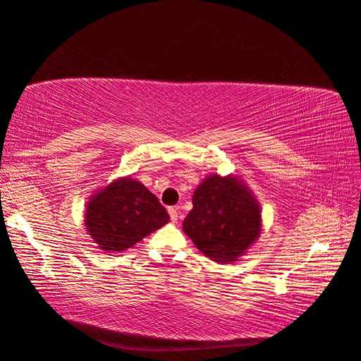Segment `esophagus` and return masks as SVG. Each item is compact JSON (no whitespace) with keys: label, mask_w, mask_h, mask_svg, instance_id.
Here are the masks:
<instances>
[{"label":"esophagus","mask_w":361,"mask_h":361,"mask_svg":"<svg viewBox=\"0 0 361 361\" xmlns=\"http://www.w3.org/2000/svg\"><path fill=\"white\" fill-rule=\"evenodd\" d=\"M168 212H169V217L173 222H177V219H179V212H177L176 207H168Z\"/></svg>","instance_id":"1"}]
</instances>
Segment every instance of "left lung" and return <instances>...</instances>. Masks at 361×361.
<instances>
[{"instance_id": "left-lung-1", "label": "left lung", "mask_w": 361, "mask_h": 361, "mask_svg": "<svg viewBox=\"0 0 361 361\" xmlns=\"http://www.w3.org/2000/svg\"><path fill=\"white\" fill-rule=\"evenodd\" d=\"M260 206L235 177L209 176L193 193L184 231L214 262H236L260 235Z\"/></svg>"}]
</instances>
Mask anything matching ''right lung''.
<instances>
[{"label":"right lung","mask_w":361,"mask_h":361,"mask_svg":"<svg viewBox=\"0 0 361 361\" xmlns=\"http://www.w3.org/2000/svg\"><path fill=\"white\" fill-rule=\"evenodd\" d=\"M169 216L154 193L135 179H118L88 201V235L106 252L130 249L166 225Z\"/></svg>","instance_id":"right-lung-1"}]
</instances>
